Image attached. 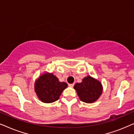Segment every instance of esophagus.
Listing matches in <instances>:
<instances>
[{"instance_id": "esophagus-1", "label": "esophagus", "mask_w": 134, "mask_h": 134, "mask_svg": "<svg viewBox=\"0 0 134 134\" xmlns=\"http://www.w3.org/2000/svg\"><path fill=\"white\" fill-rule=\"evenodd\" d=\"M74 83H71V84H69V87H70L71 88H72L73 87H74Z\"/></svg>"}]
</instances>
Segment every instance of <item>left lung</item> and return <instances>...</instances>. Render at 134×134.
<instances>
[{
    "label": "left lung",
    "mask_w": 134,
    "mask_h": 134,
    "mask_svg": "<svg viewBox=\"0 0 134 134\" xmlns=\"http://www.w3.org/2000/svg\"><path fill=\"white\" fill-rule=\"evenodd\" d=\"M80 99L84 102L91 103L98 99L102 93L100 82L90 76L86 77L81 83H77L74 85Z\"/></svg>",
    "instance_id": "obj_1"
}]
</instances>
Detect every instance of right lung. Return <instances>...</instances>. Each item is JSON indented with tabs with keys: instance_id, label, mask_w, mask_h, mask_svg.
<instances>
[{
	"instance_id": "1",
	"label": "right lung",
	"mask_w": 134,
	"mask_h": 134,
	"mask_svg": "<svg viewBox=\"0 0 134 134\" xmlns=\"http://www.w3.org/2000/svg\"><path fill=\"white\" fill-rule=\"evenodd\" d=\"M68 87L52 74H45L40 77L35 84V90L42 102L51 103L57 100L62 91Z\"/></svg>"
}]
</instances>
